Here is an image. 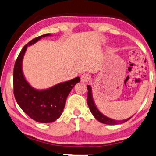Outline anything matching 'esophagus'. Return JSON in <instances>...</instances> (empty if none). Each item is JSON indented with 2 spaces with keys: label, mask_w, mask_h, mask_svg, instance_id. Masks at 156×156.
Segmentation results:
<instances>
[{
  "label": "esophagus",
  "mask_w": 156,
  "mask_h": 156,
  "mask_svg": "<svg viewBox=\"0 0 156 156\" xmlns=\"http://www.w3.org/2000/svg\"><path fill=\"white\" fill-rule=\"evenodd\" d=\"M90 78V76L89 74H82V76H81V81H82V82L85 83V82H87L88 81H89Z\"/></svg>",
  "instance_id": "34e87169"
}]
</instances>
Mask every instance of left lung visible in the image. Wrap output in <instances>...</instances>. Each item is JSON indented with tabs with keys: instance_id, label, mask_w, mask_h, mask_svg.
<instances>
[{
	"instance_id": "1",
	"label": "left lung",
	"mask_w": 156,
	"mask_h": 156,
	"mask_svg": "<svg viewBox=\"0 0 156 156\" xmlns=\"http://www.w3.org/2000/svg\"><path fill=\"white\" fill-rule=\"evenodd\" d=\"M87 89H88V97H87V103L89 105V108L90 109V111L92 113V115L94 116L97 120H98L100 122L106 124V125H119V124H122L125 122L127 121L131 117H129L127 119H124L122 121H118L116 119L110 118L107 116H105V115H103L100 110L98 109V108L96 107V105L95 104L94 98H93V94H92V88L91 86L88 85L87 86Z\"/></svg>"
}]
</instances>
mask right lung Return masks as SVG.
<instances>
[{
    "instance_id": "1",
    "label": "right lung",
    "mask_w": 156,
    "mask_h": 156,
    "mask_svg": "<svg viewBox=\"0 0 156 156\" xmlns=\"http://www.w3.org/2000/svg\"><path fill=\"white\" fill-rule=\"evenodd\" d=\"M50 36H52L51 34L41 35L24 46L17 58L13 72L14 95L17 103L29 117L41 123L53 122L61 116L67 96L76 83L80 82V77L77 76L48 89L39 90L26 80L22 70V61L27 47L41 38Z\"/></svg>"
}]
</instances>
